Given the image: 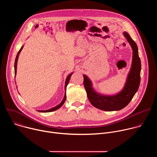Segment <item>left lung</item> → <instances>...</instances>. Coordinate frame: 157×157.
Instances as JSON below:
<instances>
[{"mask_svg":"<svg viewBox=\"0 0 157 157\" xmlns=\"http://www.w3.org/2000/svg\"><path fill=\"white\" fill-rule=\"evenodd\" d=\"M124 35L129 42L133 50L132 63L127 81L122 90L114 96H104L97 93L92 87V82L86 75L84 77V86L87 98L95 107L105 110H119L126 107L137 91L140 82L141 61L139 56L138 47L129 34L125 32Z\"/></svg>","mask_w":157,"mask_h":157,"instance_id":"obj_1","label":"left lung"}]
</instances>
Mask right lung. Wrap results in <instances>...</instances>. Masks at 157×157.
<instances>
[{
	"label": "right lung",
	"instance_id": "obj_1",
	"mask_svg": "<svg viewBox=\"0 0 157 157\" xmlns=\"http://www.w3.org/2000/svg\"><path fill=\"white\" fill-rule=\"evenodd\" d=\"M23 47H21V48L20 49V50L18 51V52L17 53V56H16V58H15V64H14V69H15V75H16V73H17V61H18V55H19V54H20V52L21 51V50H22V48H23ZM71 75H72V73H71L70 75H68V76L67 77V78H66V82H65V90H66V86H67V85H68V82H69V81H70V78H71ZM66 93H65V94H64V98H63V101H61V102L59 104V105H56V107H53V108H52V109H48V110H38L39 112H41V113H49V112H52V111H54V110H57V109H58L59 108H60L63 105V104L64 103V102H65V101H66Z\"/></svg>",
	"mask_w": 157,
	"mask_h": 157
}]
</instances>
